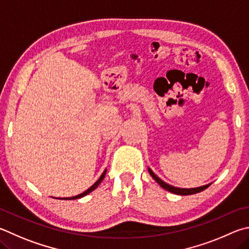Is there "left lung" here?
Instances as JSON below:
<instances>
[{
  "label": "left lung",
  "instance_id": "1",
  "mask_svg": "<svg viewBox=\"0 0 249 249\" xmlns=\"http://www.w3.org/2000/svg\"><path fill=\"white\" fill-rule=\"evenodd\" d=\"M148 172L149 174L152 176V178L156 180V182L160 185V186L165 189V191H168L170 193H173L176 194V195H180V196H186V195H193V194H197V193H200L202 191H205L206 188H208L211 185L210 184H207V185H203V186H199V187H194V188H179V187H175V186H172V185L166 184L165 182H163L159 176H157L155 173H153L151 169L148 168Z\"/></svg>",
  "mask_w": 249,
  "mask_h": 249
}]
</instances>
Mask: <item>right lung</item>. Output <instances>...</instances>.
I'll return each instance as SVG.
<instances>
[{"instance_id": "right-lung-1", "label": "right lung", "mask_w": 249, "mask_h": 249, "mask_svg": "<svg viewBox=\"0 0 249 249\" xmlns=\"http://www.w3.org/2000/svg\"><path fill=\"white\" fill-rule=\"evenodd\" d=\"M106 174H107V169L103 171V173L101 174V176L100 178H99V179L97 180L96 183H94L92 186H90L87 191H85L84 193H81V194H79V195H76V196H74V197H64V198H58V199H62V200H75V199H79V198H81V197H85L86 195H88V194H90L91 192H93L94 189H96L99 185H100V183L102 182L103 180V178H105V176H106ZM57 199V198H56Z\"/></svg>"}]
</instances>
